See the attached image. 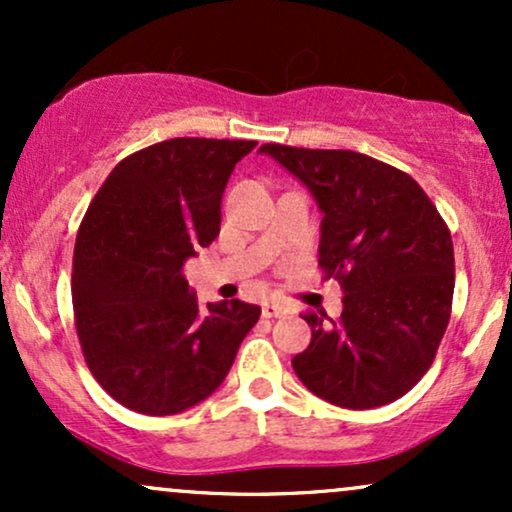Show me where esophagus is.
Instances as JSON below:
<instances>
[{
    "label": "esophagus",
    "instance_id": "1",
    "mask_svg": "<svg viewBox=\"0 0 512 512\" xmlns=\"http://www.w3.org/2000/svg\"><path fill=\"white\" fill-rule=\"evenodd\" d=\"M281 315H286V308H281V305L276 303L262 305V317H281Z\"/></svg>",
    "mask_w": 512,
    "mask_h": 512
}]
</instances>
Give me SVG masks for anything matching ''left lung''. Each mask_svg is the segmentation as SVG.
Returning <instances> with one entry per match:
<instances>
[{
    "label": "left lung",
    "mask_w": 512,
    "mask_h": 512,
    "mask_svg": "<svg viewBox=\"0 0 512 512\" xmlns=\"http://www.w3.org/2000/svg\"><path fill=\"white\" fill-rule=\"evenodd\" d=\"M322 211L320 269L344 310L303 315L313 339L293 370L313 395L344 409L399 399L424 378L448 327L455 252L448 223L411 175L366 154L262 144Z\"/></svg>",
    "instance_id": "8db88e82"
}]
</instances>
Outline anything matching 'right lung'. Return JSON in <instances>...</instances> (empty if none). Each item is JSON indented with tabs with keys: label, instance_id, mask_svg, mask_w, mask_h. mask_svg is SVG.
<instances>
[{
	"label": "right lung",
	"instance_id": "obj_1",
	"mask_svg": "<svg viewBox=\"0 0 512 512\" xmlns=\"http://www.w3.org/2000/svg\"><path fill=\"white\" fill-rule=\"evenodd\" d=\"M257 142L178 137L122 158L76 233L74 322L93 378L122 407L168 416L223 383L262 310L199 308L187 257L219 236L221 197Z\"/></svg>",
	"mask_w": 512,
	"mask_h": 512
}]
</instances>
